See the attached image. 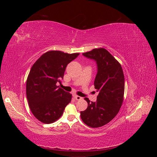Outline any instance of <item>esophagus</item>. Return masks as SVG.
<instances>
[{
  "mask_svg": "<svg viewBox=\"0 0 157 157\" xmlns=\"http://www.w3.org/2000/svg\"><path fill=\"white\" fill-rule=\"evenodd\" d=\"M74 98L76 100H80V99H82V98L80 96H75Z\"/></svg>",
  "mask_w": 157,
  "mask_h": 157,
  "instance_id": "34e87169",
  "label": "esophagus"
}]
</instances>
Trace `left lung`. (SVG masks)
<instances>
[{
	"label": "left lung",
	"mask_w": 157,
	"mask_h": 157,
	"mask_svg": "<svg viewBox=\"0 0 157 157\" xmlns=\"http://www.w3.org/2000/svg\"><path fill=\"white\" fill-rule=\"evenodd\" d=\"M83 56L94 59L98 73L94 86L99 92L96 102L84 98L88 107L80 111L82 121L91 128L107 124L117 115L122 106L124 94V76L120 63L105 48H95Z\"/></svg>",
	"instance_id": "obj_1"
}]
</instances>
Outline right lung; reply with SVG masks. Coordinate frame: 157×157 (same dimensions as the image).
Segmentation results:
<instances>
[{
    "label": "right lung",
    "mask_w": 157,
    "mask_h": 157,
    "mask_svg": "<svg viewBox=\"0 0 157 157\" xmlns=\"http://www.w3.org/2000/svg\"><path fill=\"white\" fill-rule=\"evenodd\" d=\"M79 53L50 50L33 65L26 82L29 106L36 119L44 124L56 121L63 115L72 95L59 87L66 67Z\"/></svg>",
    "instance_id": "1"
}]
</instances>
